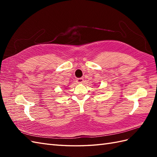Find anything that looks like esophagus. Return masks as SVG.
<instances>
[{"mask_svg": "<svg viewBox=\"0 0 157 157\" xmlns=\"http://www.w3.org/2000/svg\"><path fill=\"white\" fill-rule=\"evenodd\" d=\"M76 82L78 83H82L84 82V78H77Z\"/></svg>", "mask_w": 157, "mask_h": 157, "instance_id": "esophagus-1", "label": "esophagus"}]
</instances>
